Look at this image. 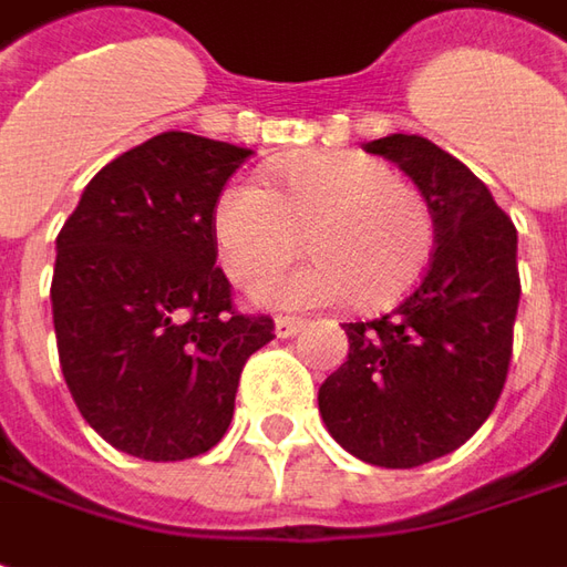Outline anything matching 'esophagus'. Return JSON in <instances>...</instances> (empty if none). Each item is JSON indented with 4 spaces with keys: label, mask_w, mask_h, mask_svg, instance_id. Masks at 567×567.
Masks as SVG:
<instances>
[{
    "label": "esophagus",
    "mask_w": 567,
    "mask_h": 567,
    "mask_svg": "<svg viewBox=\"0 0 567 567\" xmlns=\"http://www.w3.org/2000/svg\"><path fill=\"white\" fill-rule=\"evenodd\" d=\"M305 330V320L301 317H276V336L279 339H291Z\"/></svg>",
    "instance_id": "1"
}]
</instances>
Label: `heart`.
<instances>
[{
  "label": "heart",
  "mask_w": 567,
  "mask_h": 567,
  "mask_svg": "<svg viewBox=\"0 0 567 567\" xmlns=\"http://www.w3.org/2000/svg\"><path fill=\"white\" fill-rule=\"evenodd\" d=\"M212 235L240 288L272 279L308 237L313 259L259 291L279 308H327L349 298L361 310L390 308L425 276L437 244L429 199L386 161L349 148L279 161L272 186L231 181L212 212Z\"/></svg>",
  "instance_id": "1"
}]
</instances>
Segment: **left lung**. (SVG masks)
<instances>
[{"label":"left lung","mask_w":567,"mask_h":567,"mask_svg":"<svg viewBox=\"0 0 567 567\" xmlns=\"http://www.w3.org/2000/svg\"><path fill=\"white\" fill-rule=\"evenodd\" d=\"M429 199L437 244L422 282L368 323H346L349 358L320 386V415L358 460L412 470L454 454L507 381L520 301L517 228L488 186L422 136L374 138Z\"/></svg>","instance_id":"left-lung-1"}]
</instances>
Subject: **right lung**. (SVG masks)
Returning a JSON list of instances; mask_svg holds the SVG:
<instances>
[{"mask_svg":"<svg viewBox=\"0 0 567 567\" xmlns=\"http://www.w3.org/2000/svg\"><path fill=\"white\" fill-rule=\"evenodd\" d=\"M250 148L161 133L104 164L65 218L53 327L65 386L91 429L155 463L212 451L235 415L269 317L237 313L215 266L212 212Z\"/></svg>","mask_w":567,"mask_h":567,"instance_id":"obj_1","label":"right lung"}]
</instances>
